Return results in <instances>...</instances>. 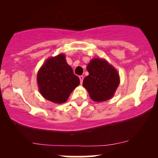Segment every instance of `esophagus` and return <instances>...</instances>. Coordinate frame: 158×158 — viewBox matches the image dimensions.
<instances>
[{
    "mask_svg": "<svg viewBox=\"0 0 158 158\" xmlns=\"http://www.w3.org/2000/svg\"><path fill=\"white\" fill-rule=\"evenodd\" d=\"M79 79H80V83L81 84L83 81V79H84V77H83V76H79Z\"/></svg>",
    "mask_w": 158,
    "mask_h": 158,
    "instance_id": "1",
    "label": "esophagus"
}]
</instances>
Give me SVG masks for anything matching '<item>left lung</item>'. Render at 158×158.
<instances>
[{
	"mask_svg": "<svg viewBox=\"0 0 158 158\" xmlns=\"http://www.w3.org/2000/svg\"><path fill=\"white\" fill-rule=\"evenodd\" d=\"M89 75L83 80L90 98L94 102H104L113 97L119 84L118 72L106 60L93 59L87 66Z\"/></svg>",
	"mask_w": 158,
	"mask_h": 158,
	"instance_id": "obj_1",
	"label": "left lung"
}]
</instances>
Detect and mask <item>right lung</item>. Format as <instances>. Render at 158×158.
<instances>
[{"mask_svg": "<svg viewBox=\"0 0 158 158\" xmlns=\"http://www.w3.org/2000/svg\"><path fill=\"white\" fill-rule=\"evenodd\" d=\"M37 82L45 99L54 103H64L79 85V79L61 53L47 59L38 72Z\"/></svg>", "mask_w": 158, "mask_h": 158, "instance_id": "obj_1", "label": "right lung"}]
</instances>
